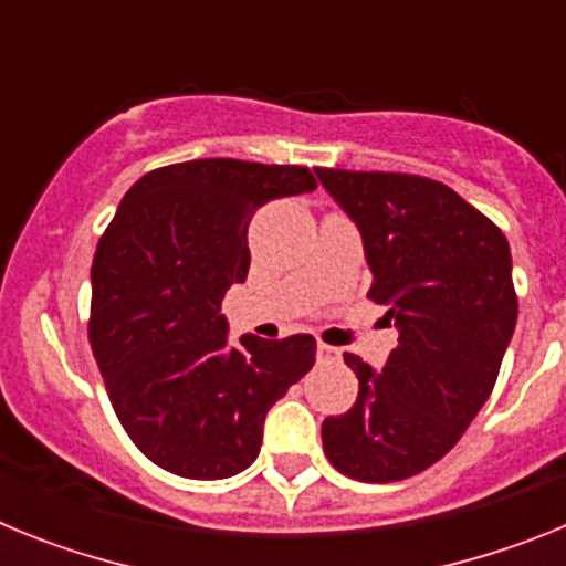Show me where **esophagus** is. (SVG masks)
Returning a JSON list of instances; mask_svg holds the SVG:
<instances>
[{
    "label": "esophagus",
    "instance_id": "esophagus-1",
    "mask_svg": "<svg viewBox=\"0 0 566 566\" xmlns=\"http://www.w3.org/2000/svg\"><path fill=\"white\" fill-rule=\"evenodd\" d=\"M317 359H319V363H337L339 354H337V348H332V345L319 343L317 345Z\"/></svg>",
    "mask_w": 566,
    "mask_h": 566
}]
</instances>
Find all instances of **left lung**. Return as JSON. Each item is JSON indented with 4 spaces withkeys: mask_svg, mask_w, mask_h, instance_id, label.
Segmentation results:
<instances>
[{
    "mask_svg": "<svg viewBox=\"0 0 566 566\" xmlns=\"http://www.w3.org/2000/svg\"><path fill=\"white\" fill-rule=\"evenodd\" d=\"M317 178L363 232L368 300L399 328L379 374L343 354L359 394L323 422V451L343 476L399 482L451 451L496 385L518 314L507 238L433 178L328 167Z\"/></svg>",
    "mask_w": 566,
    "mask_h": 566,
    "instance_id": "8db88e82",
    "label": "left lung"
}]
</instances>
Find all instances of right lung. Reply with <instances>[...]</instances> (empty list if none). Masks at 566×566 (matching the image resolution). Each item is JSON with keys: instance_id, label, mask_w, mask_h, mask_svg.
<instances>
[{"instance_id": "obj_1", "label": "right lung", "mask_w": 566, "mask_h": 566, "mask_svg": "<svg viewBox=\"0 0 566 566\" xmlns=\"http://www.w3.org/2000/svg\"><path fill=\"white\" fill-rule=\"evenodd\" d=\"M317 187L308 167L198 158L129 187L93 258L90 348L149 462L227 479L258 459L266 411L314 365L312 334L227 343L221 303L249 272V221Z\"/></svg>"}]
</instances>
